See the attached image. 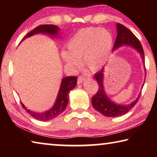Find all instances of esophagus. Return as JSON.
<instances>
[{
  "label": "esophagus",
  "mask_w": 157,
  "mask_h": 157,
  "mask_svg": "<svg viewBox=\"0 0 157 157\" xmlns=\"http://www.w3.org/2000/svg\"><path fill=\"white\" fill-rule=\"evenodd\" d=\"M85 80V78L84 76H82V75H80V76H79V78H78V84H81L82 82H84Z\"/></svg>",
  "instance_id": "1"
}]
</instances>
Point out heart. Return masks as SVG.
<instances>
[{"instance_id":"heart-1","label":"heart","mask_w":157,"mask_h":157,"mask_svg":"<svg viewBox=\"0 0 157 157\" xmlns=\"http://www.w3.org/2000/svg\"><path fill=\"white\" fill-rule=\"evenodd\" d=\"M113 39L110 32L100 28H86L78 32L68 44V52L62 57L68 65L77 67L83 58L85 66L91 71L102 66L110 54Z\"/></svg>"}]
</instances>
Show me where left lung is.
<instances>
[{"instance_id":"8db88e82","label":"left lung","mask_w":157,"mask_h":157,"mask_svg":"<svg viewBox=\"0 0 157 157\" xmlns=\"http://www.w3.org/2000/svg\"><path fill=\"white\" fill-rule=\"evenodd\" d=\"M116 27L118 34H117L115 44H114V46L113 47V50L123 46V45H128V46H132L138 52H140L143 60V63H145L144 51H143V47L140 44V42L137 39V37L128 28L123 25L121 24V23H117ZM104 73V69L102 68L100 71H98L94 75V78L98 82V86H99L98 88L99 89H98V91L91 99L93 107H94L95 110L99 111L101 114H102L105 116L118 117L123 116L128 112L136 104L138 101H139L140 94L134 102H132L129 105H118L113 102L106 95L104 90V86H103L104 73Z\"/></svg>"}]
</instances>
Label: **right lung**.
I'll return each mask as SVG.
<instances>
[{"instance_id":"add662e5","label":"right lung","mask_w":157,"mask_h":157,"mask_svg":"<svg viewBox=\"0 0 157 157\" xmlns=\"http://www.w3.org/2000/svg\"><path fill=\"white\" fill-rule=\"evenodd\" d=\"M58 30H59V28L55 25H39L38 27L35 28L33 30L28 33L27 35L23 37L22 41L25 38H27V37L39 33L48 34L52 36L57 35ZM77 80H78V78L75 76L65 77V78L62 79L56 102H55L54 106L51 109H50L48 111L41 113L34 112V111H30V109L26 108L22 102H21V105H22L23 108L25 109L28 113H30L34 118L36 119V120L41 121L52 120V119L56 118L57 116H59L60 113H62L66 109L68 103L69 92L75 87L77 84Z\"/></svg>"}]
</instances>
